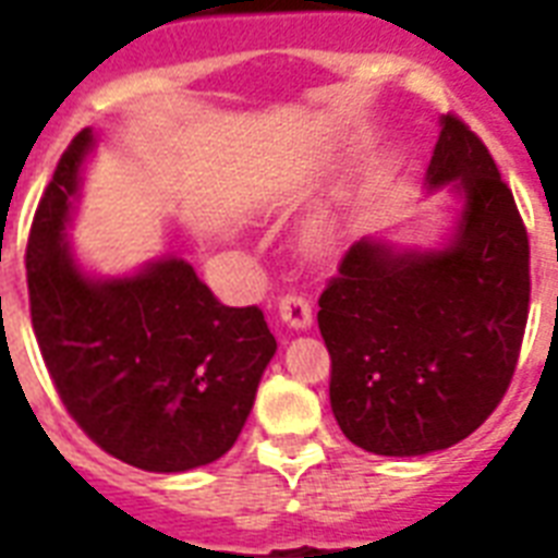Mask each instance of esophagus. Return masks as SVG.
<instances>
[{
	"instance_id": "obj_1",
	"label": "esophagus",
	"mask_w": 558,
	"mask_h": 558,
	"mask_svg": "<svg viewBox=\"0 0 558 558\" xmlns=\"http://www.w3.org/2000/svg\"><path fill=\"white\" fill-rule=\"evenodd\" d=\"M278 315H280V322L287 324L289 330H295V332L306 330V327L313 324V306L306 304V298H301V295L280 298Z\"/></svg>"
}]
</instances>
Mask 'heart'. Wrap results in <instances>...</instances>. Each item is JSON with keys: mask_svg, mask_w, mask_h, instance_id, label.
Instances as JSON below:
<instances>
[{"mask_svg": "<svg viewBox=\"0 0 558 558\" xmlns=\"http://www.w3.org/2000/svg\"><path fill=\"white\" fill-rule=\"evenodd\" d=\"M301 252L306 257H313V260H324V257H330L336 252V245H339V228H336V219L330 214H322V217L310 219L301 231Z\"/></svg>", "mask_w": 558, "mask_h": 558, "instance_id": "1", "label": "heart"}]
</instances>
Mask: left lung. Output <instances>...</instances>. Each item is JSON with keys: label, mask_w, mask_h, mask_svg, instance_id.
<instances>
[{"label": "left lung", "mask_w": 558, "mask_h": 558, "mask_svg": "<svg viewBox=\"0 0 558 558\" xmlns=\"http://www.w3.org/2000/svg\"><path fill=\"white\" fill-rule=\"evenodd\" d=\"M425 191L454 202L440 243L362 236L318 301L332 416L385 458L432 454L475 432L501 402L527 327V231L458 118H440Z\"/></svg>", "instance_id": "left-lung-1"}]
</instances>
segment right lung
<instances>
[{"label": "right lung", "instance_id": "1", "mask_svg": "<svg viewBox=\"0 0 558 558\" xmlns=\"http://www.w3.org/2000/svg\"><path fill=\"white\" fill-rule=\"evenodd\" d=\"M98 135L63 153L31 226V324L65 411L112 458L177 475L236 442L278 350L257 306H222L182 257L126 275L86 269L69 243Z\"/></svg>", "mask_w": 558, "mask_h": 558}]
</instances>
